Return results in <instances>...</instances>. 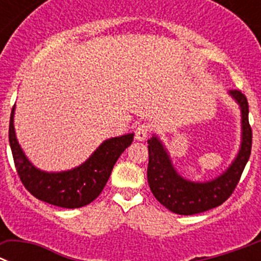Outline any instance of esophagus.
<instances>
[{"label":"esophagus","mask_w":261,"mask_h":261,"mask_svg":"<svg viewBox=\"0 0 261 261\" xmlns=\"http://www.w3.org/2000/svg\"><path fill=\"white\" fill-rule=\"evenodd\" d=\"M149 131H151V128H149V126L148 125H145V123L139 125L138 127L135 128V139L145 140V138L148 136Z\"/></svg>","instance_id":"obj_1"}]
</instances>
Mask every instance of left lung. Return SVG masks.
Listing matches in <instances>:
<instances>
[{"label": "left lung", "mask_w": 261, "mask_h": 261, "mask_svg": "<svg viewBox=\"0 0 261 261\" xmlns=\"http://www.w3.org/2000/svg\"><path fill=\"white\" fill-rule=\"evenodd\" d=\"M242 110V145L230 168L216 179L195 183L180 177L174 170L163 143L152 136L148 140V170L149 189L154 198L177 215L191 216L221 205L231 196L245 170L252 147V130L248 122L247 97L239 90H231Z\"/></svg>", "instance_id": "1"}]
</instances>
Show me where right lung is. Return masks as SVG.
<instances>
[{
  "label": "right lung",
  "mask_w": 261,
  "mask_h": 261,
  "mask_svg": "<svg viewBox=\"0 0 261 261\" xmlns=\"http://www.w3.org/2000/svg\"><path fill=\"white\" fill-rule=\"evenodd\" d=\"M13 117L14 107L9 125V142L23 186L39 200L61 208H81L95 200L104 190L118 157L134 139V134L108 139L83 165L69 171L46 173L35 168L24 156L16 142Z\"/></svg>",
  "instance_id": "1"
}]
</instances>
